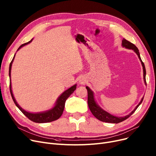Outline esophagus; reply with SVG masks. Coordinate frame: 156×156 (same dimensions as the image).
<instances>
[{
    "label": "esophagus",
    "instance_id": "esophagus-1",
    "mask_svg": "<svg viewBox=\"0 0 156 156\" xmlns=\"http://www.w3.org/2000/svg\"><path fill=\"white\" fill-rule=\"evenodd\" d=\"M80 83L81 84H84V83H85V81H84L83 80H80Z\"/></svg>",
    "mask_w": 156,
    "mask_h": 156
}]
</instances>
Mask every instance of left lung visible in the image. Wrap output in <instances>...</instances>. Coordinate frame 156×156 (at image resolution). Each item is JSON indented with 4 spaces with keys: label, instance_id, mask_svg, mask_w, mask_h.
<instances>
[{
    "label": "left lung",
    "instance_id": "left-lung-1",
    "mask_svg": "<svg viewBox=\"0 0 156 156\" xmlns=\"http://www.w3.org/2000/svg\"><path fill=\"white\" fill-rule=\"evenodd\" d=\"M122 47H125L126 48L128 49H132L138 55L139 59H140L142 66L143 67V72H144V83L146 85V80H145V76H146V70L145 68V65L144 62H142L141 57L140 55V53H139V51L138 48L132 43L129 42V41L126 40V39L123 38L122 40ZM86 88L87 89V92H88V105L89 107L90 110L92 112L93 115L99 120L103 121V122H111V123H119L120 122H122L128 118L134 112L136 111V109L138 108V106L141 104V103L143 101L144 97H142V99H141L140 102H139V104L136 106L135 108L128 115L123 116V117H117L116 116H113L110 113L108 112L107 111H104L103 109H102L100 106L98 105L95 100L94 98V93L92 90L90 88L88 87H86Z\"/></svg>",
    "mask_w": 156,
    "mask_h": 156
}]
</instances>
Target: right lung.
Returning a JSON list of instances; mask_svg holds the SVG:
<instances>
[{
  "label": "right lung",
  "instance_id": "add662e5",
  "mask_svg": "<svg viewBox=\"0 0 156 156\" xmlns=\"http://www.w3.org/2000/svg\"><path fill=\"white\" fill-rule=\"evenodd\" d=\"M32 40H33V38L30 41H29L28 42L21 45L18 48V51H19L21 47H24V45H26L30 44ZM15 55H16V54H14L13 59H12V60L11 62L10 65H9V78H10V87H9L10 88V92H11V95L12 98V100H13L14 104H16V105L17 106V107L19 108V109L29 119H30L31 121H34L35 122H38V123H44V122H52L53 121H55V120H57V119H59L61 116L63 112L66 101L67 100V99L71 95V94H72L74 92V91L75 90L76 88V84L74 85L73 86H72L70 88H69L68 89H67L66 90H65L58 98H57V101H56V102L54 104V106L51 109H48L47 111H43V112H36V113L28 112L24 109H23L21 107H20V105L18 104L17 102H16L15 98L14 97V95L12 94V91L11 80V73L12 64L14 61Z\"/></svg>",
  "mask_w": 156,
  "mask_h": 156
}]
</instances>
